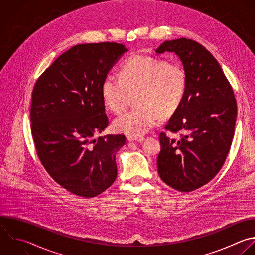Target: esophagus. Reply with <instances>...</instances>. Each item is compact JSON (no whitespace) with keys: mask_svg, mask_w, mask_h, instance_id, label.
<instances>
[{"mask_svg":"<svg viewBox=\"0 0 255 255\" xmlns=\"http://www.w3.org/2000/svg\"><path fill=\"white\" fill-rule=\"evenodd\" d=\"M144 140V137L142 136H139V137H133V136H128V141L131 142V141H138V142H141Z\"/></svg>","mask_w":255,"mask_h":255,"instance_id":"obj_1","label":"esophagus"}]
</instances>
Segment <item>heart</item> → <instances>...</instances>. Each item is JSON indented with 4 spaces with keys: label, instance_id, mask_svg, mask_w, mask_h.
Instances as JSON below:
<instances>
[{
    "label": "heart",
    "instance_id": "heart-1",
    "mask_svg": "<svg viewBox=\"0 0 255 255\" xmlns=\"http://www.w3.org/2000/svg\"><path fill=\"white\" fill-rule=\"evenodd\" d=\"M187 87L185 70L178 63L134 55L126 60L119 77L109 74L102 84L105 106L114 114L122 113L130 95L135 93V110L118 117L115 131L139 137L158 125L162 118L171 117L181 106Z\"/></svg>",
    "mask_w": 255,
    "mask_h": 255
}]
</instances>
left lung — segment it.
I'll return each mask as SVG.
<instances>
[{
	"label": "left lung",
	"mask_w": 255,
	"mask_h": 255,
	"mask_svg": "<svg viewBox=\"0 0 255 255\" xmlns=\"http://www.w3.org/2000/svg\"><path fill=\"white\" fill-rule=\"evenodd\" d=\"M174 53L187 77L184 100L159 134L157 170L168 186L192 191L210 181L228 154L237 115L233 91L218 62L200 44L185 38L165 41L155 51Z\"/></svg>",
	"instance_id": "1"
}]
</instances>
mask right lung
Returning a JSON list of instances; mask_svg holds the SVG:
<instances>
[{
	"label": "right lung",
	"mask_w": 255,
	"mask_h": 255,
	"mask_svg": "<svg viewBox=\"0 0 255 255\" xmlns=\"http://www.w3.org/2000/svg\"><path fill=\"white\" fill-rule=\"evenodd\" d=\"M128 49L117 43L77 45L37 81L32 97V134L38 156L61 186L95 197L117 178L116 153L126 136L94 138L109 125L102 84Z\"/></svg>",
	"instance_id": "1"
}]
</instances>
